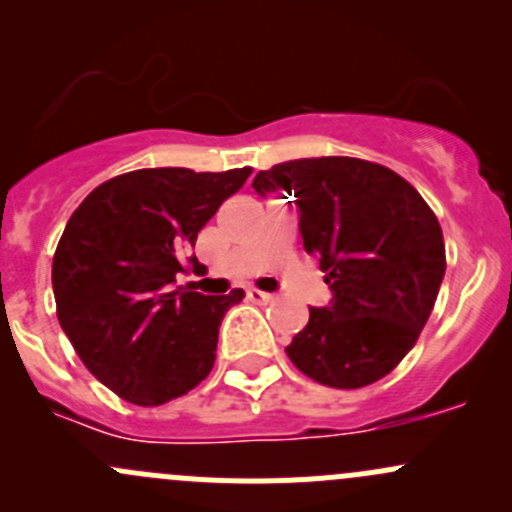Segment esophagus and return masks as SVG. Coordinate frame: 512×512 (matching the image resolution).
I'll return each mask as SVG.
<instances>
[{
	"label": "esophagus",
	"mask_w": 512,
	"mask_h": 512,
	"mask_svg": "<svg viewBox=\"0 0 512 512\" xmlns=\"http://www.w3.org/2000/svg\"><path fill=\"white\" fill-rule=\"evenodd\" d=\"M247 297H250L252 302H257V304H270L272 299H275V294L260 292V289H247Z\"/></svg>",
	"instance_id": "1"
}]
</instances>
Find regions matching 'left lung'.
<instances>
[{
	"mask_svg": "<svg viewBox=\"0 0 512 512\" xmlns=\"http://www.w3.org/2000/svg\"><path fill=\"white\" fill-rule=\"evenodd\" d=\"M252 188L292 195L304 250L332 289L285 349L292 364L332 389L379 381L416 344L446 275L433 210L394 170L344 156L272 165Z\"/></svg>",
	"mask_w": 512,
	"mask_h": 512,
	"instance_id": "left-lung-1",
	"label": "left lung"
}]
</instances>
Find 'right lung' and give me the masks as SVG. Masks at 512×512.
<instances>
[{
  "label": "right lung",
  "mask_w": 512,
  "mask_h": 512,
  "mask_svg": "<svg viewBox=\"0 0 512 512\" xmlns=\"http://www.w3.org/2000/svg\"><path fill=\"white\" fill-rule=\"evenodd\" d=\"M250 168H143L98 185L66 223L54 265L56 314L86 369L138 406L188 394L210 374L225 312L245 297L175 285L198 265V232Z\"/></svg>",
  "instance_id": "1"
}]
</instances>
